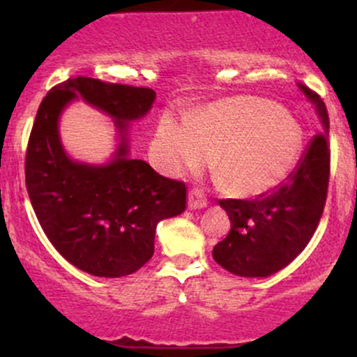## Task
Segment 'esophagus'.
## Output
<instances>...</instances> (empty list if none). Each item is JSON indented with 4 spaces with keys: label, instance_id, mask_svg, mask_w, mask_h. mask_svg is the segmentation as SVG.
Listing matches in <instances>:
<instances>
[{
    "label": "esophagus",
    "instance_id": "1",
    "mask_svg": "<svg viewBox=\"0 0 357 357\" xmlns=\"http://www.w3.org/2000/svg\"><path fill=\"white\" fill-rule=\"evenodd\" d=\"M208 204V199L206 196L203 195L199 190H192L190 191V195H188V206L191 208V210H202Z\"/></svg>",
    "mask_w": 357,
    "mask_h": 357
}]
</instances>
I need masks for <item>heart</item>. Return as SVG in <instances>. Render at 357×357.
Returning a JSON list of instances; mask_svg holds the SVG:
<instances>
[{"label":"heart","mask_w":357,"mask_h":357,"mask_svg":"<svg viewBox=\"0 0 357 357\" xmlns=\"http://www.w3.org/2000/svg\"><path fill=\"white\" fill-rule=\"evenodd\" d=\"M302 149L301 127L287 110L253 97L216 102L190 121L171 114L159 121L154 155L169 174L196 169L208 161L235 195L253 196L280 184Z\"/></svg>","instance_id":"obj_1"}]
</instances>
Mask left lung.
<instances>
[{
	"label": "left lung",
	"mask_w": 357,
	"mask_h": 357,
	"mask_svg": "<svg viewBox=\"0 0 357 357\" xmlns=\"http://www.w3.org/2000/svg\"><path fill=\"white\" fill-rule=\"evenodd\" d=\"M315 105L322 132L315 134L294 173L278 190L257 199H221L231 230L213 248V258L240 277H268L296 258L321 221L331 173L329 116L321 97L298 84Z\"/></svg>",
	"instance_id": "obj_1"
}]
</instances>
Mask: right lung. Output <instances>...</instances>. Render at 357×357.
Segmentation results:
<instances>
[{
    "label": "right lung",
    "mask_w": 357,
    "mask_h": 357,
    "mask_svg": "<svg viewBox=\"0 0 357 357\" xmlns=\"http://www.w3.org/2000/svg\"><path fill=\"white\" fill-rule=\"evenodd\" d=\"M82 98L113 117L121 136L112 162H73L59 141L58 119ZM153 89L75 77L40 104L28 141L24 176L36 218L65 260L96 277L130 275L151 260L155 227L181 215L186 184L129 158L127 127L153 107Z\"/></svg>",
    "instance_id": "1"
}]
</instances>
